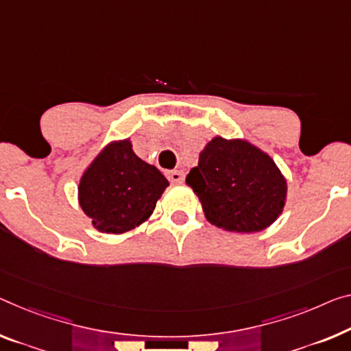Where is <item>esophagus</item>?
Returning a JSON list of instances; mask_svg holds the SVG:
<instances>
[{"label":"esophagus","instance_id":"obj_1","mask_svg":"<svg viewBox=\"0 0 351 351\" xmlns=\"http://www.w3.org/2000/svg\"><path fill=\"white\" fill-rule=\"evenodd\" d=\"M168 179L172 183H182L183 180V172L182 171H169L168 172Z\"/></svg>","mask_w":351,"mask_h":351}]
</instances>
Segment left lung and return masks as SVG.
Listing matches in <instances>:
<instances>
[{
	"label": "left lung",
	"mask_w": 351,
	"mask_h": 351,
	"mask_svg": "<svg viewBox=\"0 0 351 351\" xmlns=\"http://www.w3.org/2000/svg\"><path fill=\"white\" fill-rule=\"evenodd\" d=\"M185 182L208 223L228 232L252 234L269 228L287 201V180L274 160L240 138L208 141Z\"/></svg>",
	"instance_id": "obj_1"
}]
</instances>
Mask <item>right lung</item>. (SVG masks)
I'll return each instance as SVG.
<instances>
[{
	"label": "right lung",
	"mask_w": 351,
	"mask_h": 351,
	"mask_svg": "<svg viewBox=\"0 0 351 351\" xmlns=\"http://www.w3.org/2000/svg\"><path fill=\"white\" fill-rule=\"evenodd\" d=\"M169 182L133 152L130 138L108 143L83 171L78 204L104 234H125L152 217Z\"/></svg>",
	"instance_id": "right-lung-1"
}]
</instances>
